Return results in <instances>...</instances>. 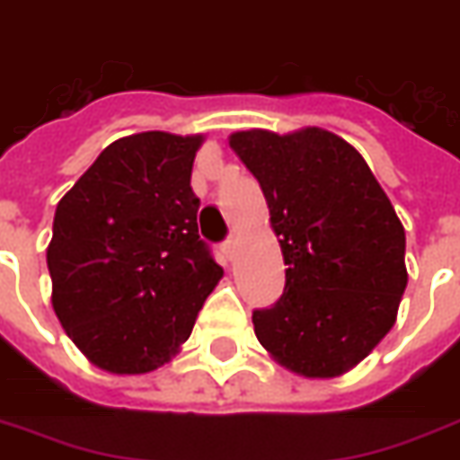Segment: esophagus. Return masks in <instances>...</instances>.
Wrapping results in <instances>:
<instances>
[{
    "mask_svg": "<svg viewBox=\"0 0 460 460\" xmlns=\"http://www.w3.org/2000/svg\"><path fill=\"white\" fill-rule=\"evenodd\" d=\"M237 250H240V244H237V240H234V237H230V240L223 244V254H226L230 261H234V257H237Z\"/></svg>",
    "mask_w": 460,
    "mask_h": 460,
    "instance_id": "obj_1",
    "label": "esophagus"
}]
</instances>
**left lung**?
Listing matches in <instances>:
<instances>
[{
	"label": "left lung",
	"instance_id": "8db88e82",
	"mask_svg": "<svg viewBox=\"0 0 460 460\" xmlns=\"http://www.w3.org/2000/svg\"><path fill=\"white\" fill-rule=\"evenodd\" d=\"M234 155L257 177L281 244L286 288L254 310V334L303 378H337L398 320L405 227L354 145L317 126L237 130Z\"/></svg>",
	"mask_w": 460,
	"mask_h": 460
}]
</instances>
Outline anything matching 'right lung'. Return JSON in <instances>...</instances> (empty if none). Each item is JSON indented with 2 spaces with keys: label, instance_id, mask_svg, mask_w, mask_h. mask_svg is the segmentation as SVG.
<instances>
[{
  "label": "right lung",
  "instance_id": "1",
  "mask_svg": "<svg viewBox=\"0 0 460 460\" xmlns=\"http://www.w3.org/2000/svg\"><path fill=\"white\" fill-rule=\"evenodd\" d=\"M206 136L119 137L58 203L50 303L75 347L116 376L177 357L223 269L199 237L191 169Z\"/></svg>",
  "mask_w": 460,
  "mask_h": 460
}]
</instances>
